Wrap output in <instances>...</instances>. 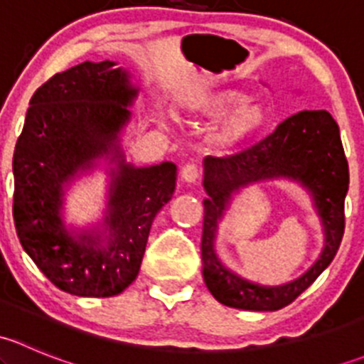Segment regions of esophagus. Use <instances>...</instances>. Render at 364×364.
<instances>
[{
  "label": "esophagus",
  "instance_id": "1",
  "mask_svg": "<svg viewBox=\"0 0 364 364\" xmlns=\"http://www.w3.org/2000/svg\"><path fill=\"white\" fill-rule=\"evenodd\" d=\"M199 165L196 161H186L181 167V178L185 179L186 183H196L197 178H199Z\"/></svg>",
  "mask_w": 364,
  "mask_h": 364
}]
</instances>
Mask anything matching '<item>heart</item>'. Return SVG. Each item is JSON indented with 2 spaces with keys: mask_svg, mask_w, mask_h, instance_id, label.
Returning <instances> with one entry per match:
<instances>
[{
  "mask_svg": "<svg viewBox=\"0 0 364 364\" xmlns=\"http://www.w3.org/2000/svg\"><path fill=\"white\" fill-rule=\"evenodd\" d=\"M245 100H247V95L243 91L215 90L197 95L190 107L193 112L203 114V116H218L232 105H237ZM267 121H269V112H267L266 105L260 102H245V105L234 109L211 132L209 142L218 149L232 148L248 139L257 137L267 127Z\"/></svg>",
  "mask_w": 364,
  "mask_h": 364,
  "instance_id": "heart-1",
  "label": "heart"
}]
</instances>
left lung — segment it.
I'll use <instances>...</instances> for the list:
<instances>
[{"label": "left lung", "mask_w": 364, "mask_h": 364, "mask_svg": "<svg viewBox=\"0 0 364 364\" xmlns=\"http://www.w3.org/2000/svg\"><path fill=\"white\" fill-rule=\"evenodd\" d=\"M273 177L297 178L316 199L326 230L321 259L301 279L282 288H260L230 274L214 255L212 241L218 220L234 191L250 182ZM203 266L204 282L216 301L230 308L273 311L287 306L306 291L331 264L345 230L348 164L340 128L328 111H301L277 130L236 155L208 156L204 161Z\"/></svg>", "instance_id": "obj_1"}]
</instances>
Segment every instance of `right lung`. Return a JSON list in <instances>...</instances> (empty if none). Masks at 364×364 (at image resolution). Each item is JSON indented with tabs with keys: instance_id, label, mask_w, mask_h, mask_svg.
<instances>
[{
	"instance_id": "right-lung-1",
	"label": "right lung",
	"mask_w": 364,
	"mask_h": 364,
	"mask_svg": "<svg viewBox=\"0 0 364 364\" xmlns=\"http://www.w3.org/2000/svg\"><path fill=\"white\" fill-rule=\"evenodd\" d=\"M114 65L84 61L43 82L29 100L14 151L17 236L38 269L73 296L111 297L137 278L153 220L176 188L171 161L135 168L121 160L105 218L109 236L77 240L61 222L63 181L116 149L130 117L127 105L137 90Z\"/></svg>"
}]
</instances>
